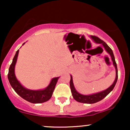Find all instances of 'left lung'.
I'll use <instances>...</instances> for the list:
<instances>
[{
	"label": "left lung",
	"mask_w": 130,
	"mask_h": 130,
	"mask_svg": "<svg viewBox=\"0 0 130 130\" xmlns=\"http://www.w3.org/2000/svg\"><path fill=\"white\" fill-rule=\"evenodd\" d=\"M92 39L96 43H99V44H101L103 47L105 49V50L108 52L109 54L110 55L111 57L112 60L113 65L116 68V79H115L114 82L113 83V84L110 86L107 89H106L105 90L102 91V92H98V93L92 94V95H82L79 93L77 92L76 90L74 88L73 82V77L72 76L70 75L71 76V79H70V89H71V93H72L73 97L74 98V99L76 101H78L79 103H87V104H93L95 103L98 102V101H101V100H103L104 97L107 96L112 90H113L115 86H116V83L117 81V78H118V71H117V63H116V60H115V57L114 56V54H113L112 50L110 48V47L108 44H106L104 41L101 40L100 38H98V37L96 36H91Z\"/></svg>",
	"instance_id": "8db88e82"
}]
</instances>
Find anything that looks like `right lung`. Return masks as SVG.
Wrapping results in <instances>:
<instances>
[{
	"mask_svg": "<svg viewBox=\"0 0 130 130\" xmlns=\"http://www.w3.org/2000/svg\"><path fill=\"white\" fill-rule=\"evenodd\" d=\"M18 53L19 50H18L16 51L15 56L13 58L12 63L10 65V68H9L8 79L11 86L21 97L30 103H41L48 101L51 98L57 82L59 77L52 79L49 86L43 90H32L26 89L18 80L16 77L15 74H14V67H15L16 61H17Z\"/></svg>",
	"mask_w": 130,
	"mask_h": 130,
	"instance_id": "add662e5",
	"label": "right lung"
}]
</instances>
